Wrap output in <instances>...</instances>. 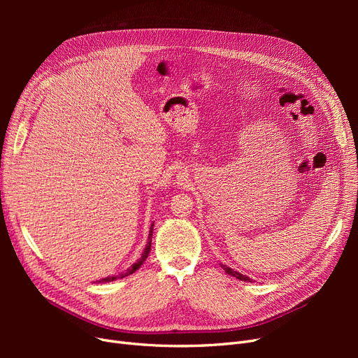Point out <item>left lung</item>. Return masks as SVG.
<instances>
[{
	"label": "left lung",
	"instance_id": "obj_1",
	"mask_svg": "<svg viewBox=\"0 0 358 358\" xmlns=\"http://www.w3.org/2000/svg\"><path fill=\"white\" fill-rule=\"evenodd\" d=\"M221 267H222L229 275H231V276H234V278H237V279H241V280H249V282H251V279H249L248 276H245V275H242V273H239V272H234V270H231L230 267H227V266H224V264H222Z\"/></svg>",
	"mask_w": 358,
	"mask_h": 358
}]
</instances>
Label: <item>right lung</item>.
<instances>
[{
	"mask_svg": "<svg viewBox=\"0 0 358 358\" xmlns=\"http://www.w3.org/2000/svg\"><path fill=\"white\" fill-rule=\"evenodd\" d=\"M152 230H154V224L150 225V231H149V237H148V243H146L145 251L142 252V257L138 258V262H137V263H134V264H133V267H131V268H128L127 272H125V273H122L121 276H109V278H104V279H101V280H100V282H110V280H116L117 278H125V276H128V275L134 273L136 270L145 263V259L148 258V255H149V252H150V245H152Z\"/></svg>",
	"mask_w": 358,
	"mask_h": 358,
	"instance_id": "right-lung-1",
	"label": "right lung"
}]
</instances>
